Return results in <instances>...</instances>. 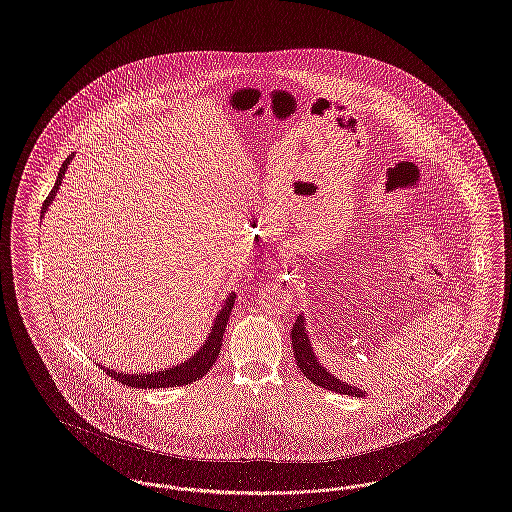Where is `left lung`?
I'll return each mask as SVG.
<instances>
[{"label":"left lung","mask_w":512,"mask_h":512,"mask_svg":"<svg viewBox=\"0 0 512 512\" xmlns=\"http://www.w3.org/2000/svg\"><path fill=\"white\" fill-rule=\"evenodd\" d=\"M291 345H293V356L299 369L307 375L308 381H312L314 385L322 387V389L333 390L339 394H350L356 398L366 396V390L356 389L348 383L339 381L337 377H333L328 369L322 368L314 356V350L310 347V339H308L307 329H305V316L299 314L295 320V326L291 329Z\"/></svg>","instance_id":"obj_1"}]
</instances>
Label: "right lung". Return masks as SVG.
<instances>
[{
    "label": "right lung",
    "mask_w": 512,
    "mask_h": 512,
    "mask_svg": "<svg viewBox=\"0 0 512 512\" xmlns=\"http://www.w3.org/2000/svg\"><path fill=\"white\" fill-rule=\"evenodd\" d=\"M70 160H72V156H68V158L64 160L61 171H59V177H57V183H55L53 190L49 192V196H47L45 202H43L41 217H43V213L47 211L49 204L53 202V198H55V194H57V190H59V184H61L64 171H66V167L70 164ZM234 299H236V295L230 293L228 299H226L225 305L221 308V312H219L217 318H215V324H213L211 333H209V337H207V341H205L204 348H200V350H198L190 360H186L184 364H179V366H175V368H167L165 371H160V373H137V375L112 371V369L103 368V366H101V369L106 371V375H110V377H114L116 381H120L123 387H135V389H137V387H139V389L181 387V385H190V383L202 379L205 373L211 369V366L215 364V360H217V356H219V352H221V348H223V333H225L226 322H228V318H230V312H232V308H234Z\"/></svg>",
    "instance_id": "right-lung-1"
}]
</instances>
